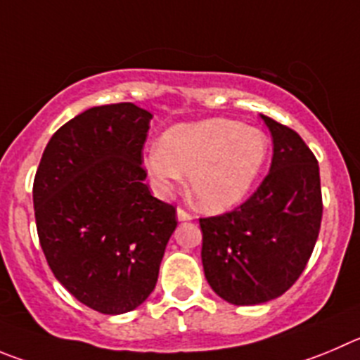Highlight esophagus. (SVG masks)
I'll use <instances>...</instances> for the list:
<instances>
[{
	"instance_id": "esophagus-1",
	"label": "esophagus",
	"mask_w": 360,
	"mask_h": 360,
	"mask_svg": "<svg viewBox=\"0 0 360 360\" xmlns=\"http://www.w3.org/2000/svg\"><path fill=\"white\" fill-rule=\"evenodd\" d=\"M176 214H177V220H179V221H190L191 218H193L190 213H188V211H184L183 207H177Z\"/></svg>"
}]
</instances>
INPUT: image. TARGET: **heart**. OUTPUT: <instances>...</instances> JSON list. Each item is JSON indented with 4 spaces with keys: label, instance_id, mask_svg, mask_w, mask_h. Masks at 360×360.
<instances>
[{
    "label": "heart",
    "instance_id": "obj_1",
    "mask_svg": "<svg viewBox=\"0 0 360 360\" xmlns=\"http://www.w3.org/2000/svg\"><path fill=\"white\" fill-rule=\"evenodd\" d=\"M268 156L270 139L263 129L214 117L165 131L161 143L147 149L143 165L160 193L188 176L193 204L207 213H221L250 193Z\"/></svg>",
    "mask_w": 360,
    "mask_h": 360
}]
</instances>
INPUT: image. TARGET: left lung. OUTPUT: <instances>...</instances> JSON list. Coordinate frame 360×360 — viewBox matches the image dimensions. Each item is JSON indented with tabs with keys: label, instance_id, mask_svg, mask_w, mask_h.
Instances as JSON below:
<instances>
[{
	"label": "left lung",
	"instance_id": "8db88e82",
	"mask_svg": "<svg viewBox=\"0 0 360 360\" xmlns=\"http://www.w3.org/2000/svg\"><path fill=\"white\" fill-rule=\"evenodd\" d=\"M274 140L270 172L234 211L200 218L202 266L211 290L234 305L286 293L320 233V167L300 134L261 115Z\"/></svg>",
	"mask_w": 360,
	"mask_h": 360
}]
</instances>
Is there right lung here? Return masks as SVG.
<instances>
[{
    "instance_id": "1",
    "label": "right lung",
    "mask_w": 360,
    "mask_h": 360,
    "mask_svg": "<svg viewBox=\"0 0 360 360\" xmlns=\"http://www.w3.org/2000/svg\"><path fill=\"white\" fill-rule=\"evenodd\" d=\"M150 119L133 103L94 106L53 134L35 174L37 233L49 268L103 314L147 300L177 227L176 210L143 183Z\"/></svg>"
}]
</instances>
